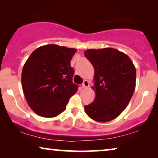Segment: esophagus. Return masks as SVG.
<instances>
[{"label":"esophagus","mask_w":158,"mask_h":158,"mask_svg":"<svg viewBox=\"0 0 158 158\" xmlns=\"http://www.w3.org/2000/svg\"><path fill=\"white\" fill-rule=\"evenodd\" d=\"M88 87H89V82L88 81H84L83 84H82V88H87Z\"/></svg>","instance_id":"obj_1"}]
</instances>
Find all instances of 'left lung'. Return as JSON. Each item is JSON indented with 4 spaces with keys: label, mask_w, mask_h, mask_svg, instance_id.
Returning <instances> with one entry per match:
<instances>
[{
    "label": "left lung",
    "mask_w": 158,
    "mask_h": 158,
    "mask_svg": "<svg viewBox=\"0 0 158 158\" xmlns=\"http://www.w3.org/2000/svg\"><path fill=\"white\" fill-rule=\"evenodd\" d=\"M84 55L94 68V101L85 106L90 118L114 119L126 109L136 86V68L126 54L114 48L90 49Z\"/></svg>",
    "instance_id": "1"
}]
</instances>
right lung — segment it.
I'll return each instance as SVG.
<instances>
[{
  "label": "right lung",
  "instance_id": "right-lung-1",
  "mask_svg": "<svg viewBox=\"0 0 158 158\" xmlns=\"http://www.w3.org/2000/svg\"><path fill=\"white\" fill-rule=\"evenodd\" d=\"M76 49L47 44L36 49L23 67L21 84L29 107L37 115L55 117L77 91L70 60Z\"/></svg>",
  "mask_w": 158,
  "mask_h": 158
}]
</instances>
